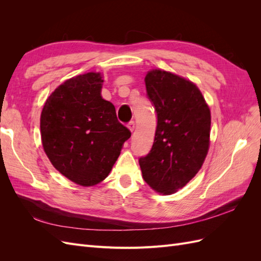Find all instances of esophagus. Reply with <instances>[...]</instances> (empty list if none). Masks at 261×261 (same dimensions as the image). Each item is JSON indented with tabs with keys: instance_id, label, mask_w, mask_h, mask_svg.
<instances>
[{
	"instance_id": "1",
	"label": "esophagus",
	"mask_w": 261,
	"mask_h": 261,
	"mask_svg": "<svg viewBox=\"0 0 261 261\" xmlns=\"http://www.w3.org/2000/svg\"><path fill=\"white\" fill-rule=\"evenodd\" d=\"M127 127L129 128V130H130V132H133V130H134V128H135V122H134V121L128 122V123H127Z\"/></svg>"
}]
</instances>
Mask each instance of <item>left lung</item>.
Returning <instances> with one entry per match:
<instances>
[{"mask_svg":"<svg viewBox=\"0 0 261 261\" xmlns=\"http://www.w3.org/2000/svg\"><path fill=\"white\" fill-rule=\"evenodd\" d=\"M145 83L158 122L151 150L139 165L146 183L169 195L184 187L206 159L210 110L198 87L183 77L153 69Z\"/></svg>","mask_w":261,"mask_h":261,"instance_id":"1","label":"left lung"}]
</instances>
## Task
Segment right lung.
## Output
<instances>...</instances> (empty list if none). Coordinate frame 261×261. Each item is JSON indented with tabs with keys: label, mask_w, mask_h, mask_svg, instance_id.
Wrapping results in <instances>:
<instances>
[{
	"label": "right lung",
	"mask_w": 261,
	"mask_h": 261,
	"mask_svg": "<svg viewBox=\"0 0 261 261\" xmlns=\"http://www.w3.org/2000/svg\"><path fill=\"white\" fill-rule=\"evenodd\" d=\"M100 73L70 78L46 99L40 117L44 151L61 174L82 186L100 183L130 137L101 97Z\"/></svg>",
	"instance_id": "obj_1"
}]
</instances>
